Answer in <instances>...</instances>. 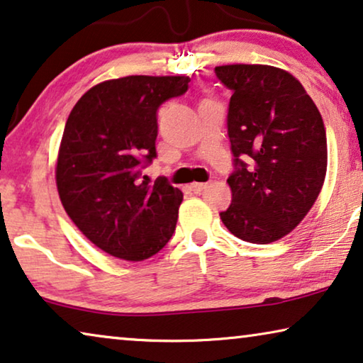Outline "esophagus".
I'll list each match as a JSON object with an SVG mask.
<instances>
[{
  "instance_id": "34e87169",
  "label": "esophagus",
  "mask_w": 363,
  "mask_h": 363,
  "mask_svg": "<svg viewBox=\"0 0 363 363\" xmlns=\"http://www.w3.org/2000/svg\"><path fill=\"white\" fill-rule=\"evenodd\" d=\"M206 186H208L206 183H191V185H190V190H191L193 193H201Z\"/></svg>"
}]
</instances>
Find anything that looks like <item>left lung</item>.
Masks as SVG:
<instances>
[{
  "mask_svg": "<svg viewBox=\"0 0 363 363\" xmlns=\"http://www.w3.org/2000/svg\"><path fill=\"white\" fill-rule=\"evenodd\" d=\"M214 73L233 91V203L219 216L245 242H275L301 223L323 188L328 140L321 113L281 68L238 64L216 67Z\"/></svg>",
  "mask_w": 363,
  "mask_h": 363,
  "instance_id": "left-lung-1",
  "label": "left lung"
}]
</instances>
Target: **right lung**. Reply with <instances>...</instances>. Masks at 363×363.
Segmentation results:
<instances>
[{
	"label": "right lung",
	"instance_id": "right-lung-1",
	"mask_svg": "<svg viewBox=\"0 0 363 363\" xmlns=\"http://www.w3.org/2000/svg\"><path fill=\"white\" fill-rule=\"evenodd\" d=\"M188 77L133 75L99 83L73 106L57 159V190L91 242L123 260L160 252L175 233L183 193L165 177L140 182L157 157V111Z\"/></svg>",
	"mask_w": 363,
	"mask_h": 363
}]
</instances>
